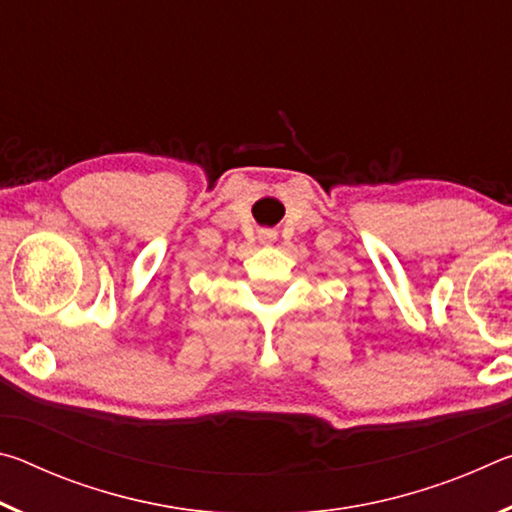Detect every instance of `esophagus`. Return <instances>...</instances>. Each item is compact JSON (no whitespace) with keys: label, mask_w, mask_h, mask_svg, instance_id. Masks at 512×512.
Returning a JSON list of instances; mask_svg holds the SVG:
<instances>
[{"label":"esophagus","mask_w":512,"mask_h":512,"mask_svg":"<svg viewBox=\"0 0 512 512\" xmlns=\"http://www.w3.org/2000/svg\"><path fill=\"white\" fill-rule=\"evenodd\" d=\"M275 239H277V232L275 230H268V228L259 230V244H262V246L275 244Z\"/></svg>","instance_id":"1"}]
</instances>
